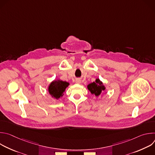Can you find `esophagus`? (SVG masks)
<instances>
[{"instance_id": "1", "label": "esophagus", "mask_w": 155, "mask_h": 155, "mask_svg": "<svg viewBox=\"0 0 155 155\" xmlns=\"http://www.w3.org/2000/svg\"><path fill=\"white\" fill-rule=\"evenodd\" d=\"M75 82H76L77 83L79 84V83H81V80H80V79H77V80H76V81H75Z\"/></svg>"}]
</instances>
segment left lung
<instances>
[{
	"label": "left lung",
	"mask_w": 155,
	"mask_h": 155,
	"mask_svg": "<svg viewBox=\"0 0 155 155\" xmlns=\"http://www.w3.org/2000/svg\"><path fill=\"white\" fill-rule=\"evenodd\" d=\"M87 87L91 93L94 94L96 96H99L102 91L105 90V87L103 84V83L99 78L96 79L95 81L88 84Z\"/></svg>",
	"instance_id": "1"
}]
</instances>
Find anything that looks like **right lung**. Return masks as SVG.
Returning <instances> with one entry per match:
<instances>
[{
  "instance_id": "right-lung-1",
  "label": "right lung",
  "mask_w": 155,
  "mask_h": 155,
  "mask_svg": "<svg viewBox=\"0 0 155 155\" xmlns=\"http://www.w3.org/2000/svg\"><path fill=\"white\" fill-rule=\"evenodd\" d=\"M69 85V83L68 82L60 80H54L48 86V92L53 97L58 99L61 97H62L66 87Z\"/></svg>"
}]
</instances>
